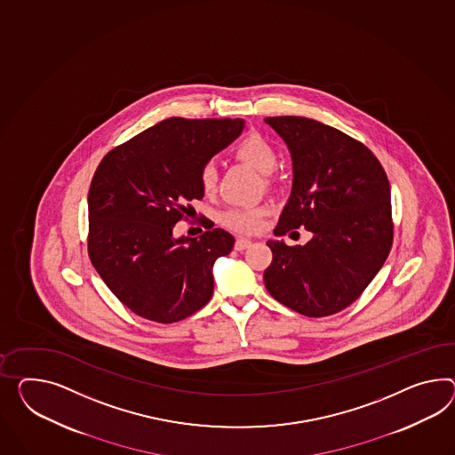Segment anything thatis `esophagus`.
Wrapping results in <instances>:
<instances>
[{"label":"esophagus","mask_w":455,"mask_h":455,"mask_svg":"<svg viewBox=\"0 0 455 455\" xmlns=\"http://www.w3.org/2000/svg\"><path fill=\"white\" fill-rule=\"evenodd\" d=\"M251 244H252L251 239H247V237H237V241H235V251H244V249H247Z\"/></svg>","instance_id":"34e87169"}]
</instances>
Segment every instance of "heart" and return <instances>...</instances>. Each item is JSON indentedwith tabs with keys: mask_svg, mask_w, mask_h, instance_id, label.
<instances>
[{
	"mask_svg": "<svg viewBox=\"0 0 455 455\" xmlns=\"http://www.w3.org/2000/svg\"><path fill=\"white\" fill-rule=\"evenodd\" d=\"M234 156L243 162V164L251 166L252 170H256L257 173L260 175H268L277 164V155L274 147L268 143L264 137L260 135H247L245 139L239 141L234 147ZM216 170L212 164H206L201 170L199 175V181H201V188L203 191L210 193L216 187ZM266 210L262 208H252V210H233L224 214L222 221L226 226L233 228L235 231L241 233H254L260 226H262V220H264Z\"/></svg>",
	"mask_w": 455,
	"mask_h": 455,
	"instance_id": "1",
	"label": "heart"
}]
</instances>
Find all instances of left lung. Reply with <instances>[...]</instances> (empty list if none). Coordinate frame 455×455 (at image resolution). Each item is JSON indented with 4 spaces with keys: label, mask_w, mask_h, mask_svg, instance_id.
I'll use <instances>...</instances> for the list:
<instances>
[{
    "label": "left lung",
    "mask_w": 455,
    "mask_h": 455,
    "mask_svg": "<svg viewBox=\"0 0 455 455\" xmlns=\"http://www.w3.org/2000/svg\"><path fill=\"white\" fill-rule=\"evenodd\" d=\"M264 122L287 143L293 164L291 196L274 234L312 233L305 245L267 241L266 289L299 314H337L362 295L391 251L387 176L373 153L339 130L293 116Z\"/></svg>",
    "instance_id": "1"
}]
</instances>
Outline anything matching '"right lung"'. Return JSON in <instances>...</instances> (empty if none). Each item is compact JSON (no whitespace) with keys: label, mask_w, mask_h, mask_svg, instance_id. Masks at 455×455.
<instances>
[{"label":"right lung","mask_w":455,"mask_h":455,"mask_svg":"<svg viewBox=\"0 0 455 455\" xmlns=\"http://www.w3.org/2000/svg\"><path fill=\"white\" fill-rule=\"evenodd\" d=\"M241 118H166L107 153L89 189V256L133 314L173 323L210 302L212 266L234 247L224 229L175 237L201 199L199 175L244 130Z\"/></svg>","instance_id":"right-lung-1"}]
</instances>
